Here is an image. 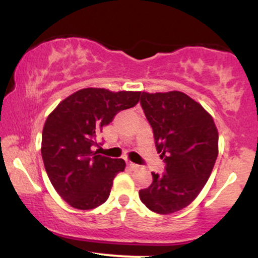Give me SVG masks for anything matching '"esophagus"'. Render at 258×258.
Segmentation results:
<instances>
[{
    "label": "esophagus",
    "instance_id": "esophagus-1",
    "mask_svg": "<svg viewBox=\"0 0 258 258\" xmlns=\"http://www.w3.org/2000/svg\"><path fill=\"white\" fill-rule=\"evenodd\" d=\"M127 166L131 168V170H137V168L139 167L137 164H133V162H127Z\"/></svg>",
    "mask_w": 258,
    "mask_h": 258
}]
</instances>
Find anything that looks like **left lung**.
<instances>
[{
  "label": "left lung",
  "instance_id": "obj_1",
  "mask_svg": "<svg viewBox=\"0 0 258 258\" xmlns=\"http://www.w3.org/2000/svg\"><path fill=\"white\" fill-rule=\"evenodd\" d=\"M141 105L165 171L152 172L153 183L139 190V198L153 212L173 214L188 206L206 184L218 155L217 128L211 115L182 92H143Z\"/></svg>",
  "mask_w": 258,
  "mask_h": 258
}]
</instances>
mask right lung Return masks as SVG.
Instances as JSON below:
<instances>
[{
	"mask_svg": "<svg viewBox=\"0 0 258 258\" xmlns=\"http://www.w3.org/2000/svg\"><path fill=\"white\" fill-rule=\"evenodd\" d=\"M141 92L84 88L58 104L44 122L41 154L52 185L70 206L91 210L104 204L122 159L93 152L97 136L121 110L138 103Z\"/></svg>",
	"mask_w": 258,
	"mask_h": 258,
	"instance_id": "add662e5",
	"label": "right lung"
}]
</instances>
